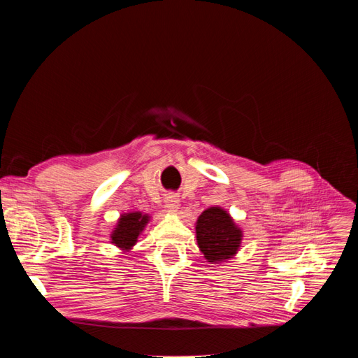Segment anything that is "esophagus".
<instances>
[{"mask_svg": "<svg viewBox=\"0 0 358 358\" xmlns=\"http://www.w3.org/2000/svg\"><path fill=\"white\" fill-rule=\"evenodd\" d=\"M166 209L171 213L178 212L179 209V199L175 196V194H169V196L166 197Z\"/></svg>", "mask_w": 358, "mask_h": 358, "instance_id": "1", "label": "esophagus"}]
</instances>
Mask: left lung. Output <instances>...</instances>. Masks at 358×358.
Returning a JSON list of instances; mask_svg holds the SVG:
<instances>
[{"label": "left lung", "mask_w": 358, "mask_h": 358, "mask_svg": "<svg viewBox=\"0 0 358 358\" xmlns=\"http://www.w3.org/2000/svg\"><path fill=\"white\" fill-rule=\"evenodd\" d=\"M196 237L204 258L210 264H221L239 252L243 231L229 212L220 206H212L199 216Z\"/></svg>", "instance_id": "obj_1"}]
</instances>
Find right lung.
<instances>
[{"instance_id": "obj_1", "label": "right lung", "mask_w": 358, "mask_h": 358, "mask_svg": "<svg viewBox=\"0 0 358 358\" xmlns=\"http://www.w3.org/2000/svg\"><path fill=\"white\" fill-rule=\"evenodd\" d=\"M149 221V213H143L138 210L121 213V216H119L116 221L115 229L112 230L110 243L121 249L124 254L131 251L134 245L137 243L138 236L142 234Z\"/></svg>"}]
</instances>
